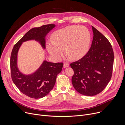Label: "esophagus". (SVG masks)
Instances as JSON below:
<instances>
[{"mask_svg":"<svg viewBox=\"0 0 125 125\" xmlns=\"http://www.w3.org/2000/svg\"><path fill=\"white\" fill-rule=\"evenodd\" d=\"M69 66V64H68V63H64V64H63V67H64V68L68 67Z\"/></svg>","mask_w":125,"mask_h":125,"instance_id":"34e87169","label":"esophagus"}]
</instances>
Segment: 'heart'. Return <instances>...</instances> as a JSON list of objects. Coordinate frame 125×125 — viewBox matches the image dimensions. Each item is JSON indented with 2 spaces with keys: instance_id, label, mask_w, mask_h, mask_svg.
I'll use <instances>...</instances> for the list:
<instances>
[{
  "instance_id": "b5f03b06",
  "label": "heart",
  "mask_w": 125,
  "mask_h": 125,
  "mask_svg": "<svg viewBox=\"0 0 125 125\" xmlns=\"http://www.w3.org/2000/svg\"><path fill=\"white\" fill-rule=\"evenodd\" d=\"M46 42L49 54L56 60H60L65 53L73 60L82 58L88 52L92 36L84 26H69L55 31Z\"/></svg>"
}]
</instances>
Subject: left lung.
Segmentation results:
<instances>
[{
    "mask_svg": "<svg viewBox=\"0 0 125 125\" xmlns=\"http://www.w3.org/2000/svg\"><path fill=\"white\" fill-rule=\"evenodd\" d=\"M93 38L87 54L70 64L74 71L72 83L78 93L94 96L106 87L110 81L114 61V51L108 39L92 26Z\"/></svg>",
    "mask_w": 125,
    "mask_h": 125,
    "instance_id": "8db88e82",
    "label": "left lung"
}]
</instances>
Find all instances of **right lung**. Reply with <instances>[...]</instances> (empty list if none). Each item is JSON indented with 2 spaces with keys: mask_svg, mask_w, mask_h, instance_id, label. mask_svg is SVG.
Segmentation results:
<instances>
[{
  "mask_svg": "<svg viewBox=\"0 0 125 125\" xmlns=\"http://www.w3.org/2000/svg\"><path fill=\"white\" fill-rule=\"evenodd\" d=\"M56 27L55 24L33 28L15 44L10 56V65L12 80L21 92L30 98L39 99L47 95L54 88L57 75L61 73L63 63H52L44 60L34 73L25 74L18 67V54L23 42L35 41L45 49V37Z\"/></svg>",
  "mask_w": 125,
  "mask_h": 125,
  "instance_id": "obj_1",
  "label": "right lung"
}]
</instances>
